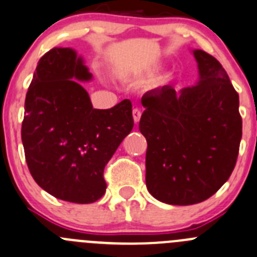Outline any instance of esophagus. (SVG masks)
<instances>
[{
	"label": "esophagus",
	"mask_w": 257,
	"mask_h": 257,
	"mask_svg": "<svg viewBox=\"0 0 257 257\" xmlns=\"http://www.w3.org/2000/svg\"><path fill=\"white\" fill-rule=\"evenodd\" d=\"M133 117H134V121H135V123H138L139 121H140L141 118V111L139 108H134L133 109Z\"/></svg>",
	"instance_id": "esophagus-1"
}]
</instances>
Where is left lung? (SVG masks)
I'll return each instance as SVG.
<instances>
[{"mask_svg": "<svg viewBox=\"0 0 257 257\" xmlns=\"http://www.w3.org/2000/svg\"><path fill=\"white\" fill-rule=\"evenodd\" d=\"M199 80L175 92L149 90L139 128L148 141L146 187L163 203L189 206L214 194L236 165L242 119L238 94L221 63L193 50Z\"/></svg>", "mask_w": 257, "mask_h": 257, "instance_id": "obj_1", "label": "left lung"}]
</instances>
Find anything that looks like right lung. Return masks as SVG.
<instances>
[{"mask_svg": "<svg viewBox=\"0 0 257 257\" xmlns=\"http://www.w3.org/2000/svg\"><path fill=\"white\" fill-rule=\"evenodd\" d=\"M90 79L77 51L49 50L26 93L21 127L34 180L58 199L80 204L104 194V167L134 127L130 99L109 109L93 108L80 83Z\"/></svg>", "mask_w": 257, "mask_h": 257, "instance_id": "add662e5", "label": "right lung"}]
</instances>
